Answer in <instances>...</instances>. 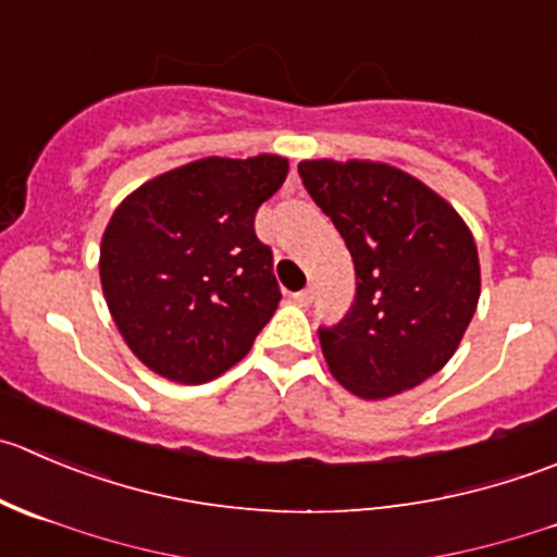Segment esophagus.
Returning a JSON list of instances; mask_svg holds the SVG:
<instances>
[{
    "instance_id": "34e87169",
    "label": "esophagus",
    "mask_w": 557,
    "mask_h": 557,
    "mask_svg": "<svg viewBox=\"0 0 557 557\" xmlns=\"http://www.w3.org/2000/svg\"><path fill=\"white\" fill-rule=\"evenodd\" d=\"M290 299L296 301V305L299 307H310V301H312V288H305V290H296L294 296H290Z\"/></svg>"
}]
</instances>
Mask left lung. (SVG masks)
I'll list each match as a JSON object with an SVG mask.
<instances>
[{"instance_id":"obj_1","label":"left lung","mask_w":557,"mask_h":557,"mask_svg":"<svg viewBox=\"0 0 557 557\" xmlns=\"http://www.w3.org/2000/svg\"><path fill=\"white\" fill-rule=\"evenodd\" d=\"M299 176L356 272L348 315L318 329L329 372L364 399L419 386L455 356L482 294L466 220L386 163L301 160Z\"/></svg>"}]
</instances>
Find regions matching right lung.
Listing matches in <instances>:
<instances>
[{
	"label": "right lung",
	"mask_w": 557,
	"mask_h": 557,
	"mask_svg": "<svg viewBox=\"0 0 557 557\" xmlns=\"http://www.w3.org/2000/svg\"><path fill=\"white\" fill-rule=\"evenodd\" d=\"M288 160L203 158L129 193L100 245V283L124 343L158 375L207 383L245 359L280 305L256 212Z\"/></svg>",
	"instance_id": "obj_1"
}]
</instances>
